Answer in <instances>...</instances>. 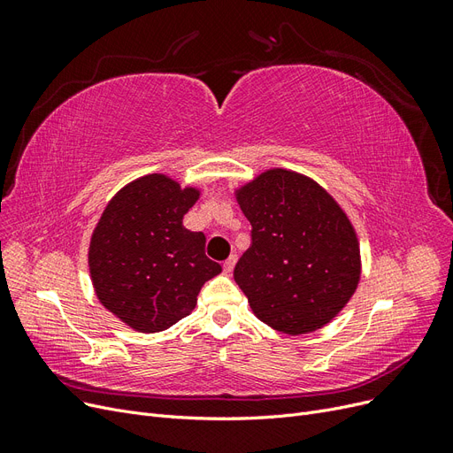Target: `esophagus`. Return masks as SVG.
<instances>
[{
	"instance_id": "34e87169",
	"label": "esophagus",
	"mask_w": 453,
	"mask_h": 453,
	"mask_svg": "<svg viewBox=\"0 0 453 453\" xmlns=\"http://www.w3.org/2000/svg\"><path fill=\"white\" fill-rule=\"evenodd\" d=\"M236 255H232V257H228L226 260H225V265H223V270H225V273H230L232 270H234V265H236Z\"/></svg>"
}]
</instances>
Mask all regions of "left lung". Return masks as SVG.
Masks as SVG:
<instances>
[{
  "instance_id": "1",
  "label": "left lung",
  "mask_w": 453,
  "mask_h": 453,
  "mask_svg": "<svg viewBox=\"0 0 453 453\" xmlns=\"http://www.w3.org/2000/svg\"><path fill=\"white\" fill-rule=\"evenodd\" d=\"M251 245L234 280L257 318L285 334L325 326L361 278L359 240L336 200L310 177L273 168L236 190Z\"/></svg>"
}]
</instances>
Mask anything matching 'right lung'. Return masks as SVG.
<instances>
[{
	"label": "right lung",
	"mask_w": 453,
	"mask_h": 453,
	"mask_svg": "<svg viewBox=\"0 0 453 453\" xmlns=\"http://www.w3.org/2000/svg\"><path fill=\"white\" fill-rule=\"evenodd\" d=\"M200 196L162 173L122 187L96 225L88 268L96 296L140 333H160L195 310L202 285L221 273L205 236L183 226Z\"/></svg>",
	"instance_id": "add662e5"
}]
</instances>
